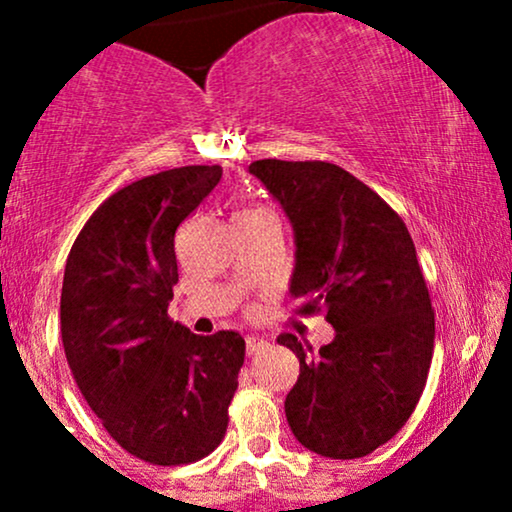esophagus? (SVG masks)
<instances>
[{"label": "esophagus", "instance_id": "34e87169", "mask_svg": "<svg viewBox=\"0 0 512 512\" xmlns=\"http://www.w3.org/2000/svg\"><path fill=\"white\" fill-rule=\"evenodd\" d=\"M267 346H269V344L264 342V339L255 337V334H248V337H245V351H248V356L260 354V351L267 349Z\"/></svg>", "mask_w": 512, "mask_h": 512}]
</instances>
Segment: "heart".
Returning a JSON list of instances; mask_svg holds the SVG:
<instances>
[{
	"label": "heart",
	"mask_w": 512,
	"mask_h": 512,
	"mask_svg": "<svg viewBox=\"0 0 512 512\" xmlns=\"http://www.w3.org/2000/svg\"><path fill=\"white\" fill-rule=\"evenodd\" d=\"M260 211H262V209H248V211H240L238 216H245V214H260Z\"/></svg>",
	"instance_id": "obj_1"
}]
</instances>
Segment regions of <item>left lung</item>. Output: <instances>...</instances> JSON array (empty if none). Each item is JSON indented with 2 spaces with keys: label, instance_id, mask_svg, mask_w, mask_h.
<instances>
[{
  "label": "left lung",
  "instance_id": "1",
  "mask_svg": "<svg viewBox=\"0 0 512 512\" xmlns=\"http://www.w3.org/2000/svg\"><path fill=\"white\" fill-rule=\"evenodd\" d=\"M289 216L296 243L291 296L298 313H325L330 344L279 334L301 361L284 409L303 448L354 460L409 421L433 358V317L414 240L397 211L325 161L250 163Z\"/></svg>",
  "mask_w": 512,
  "mask_h": 512
}]
</instances>
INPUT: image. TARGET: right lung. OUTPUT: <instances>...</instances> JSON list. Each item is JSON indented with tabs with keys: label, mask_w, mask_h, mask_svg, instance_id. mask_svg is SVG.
<instances>
[{
	"label": "right lung",
	"mask_w": 512,
	"mask_h": 512,
	"mask_svg": "<svg viewBox=\"0 0 512 512\" xmlns=\"http://www.w3.org/2000/svg\"><path fill=\"white\" fill-rule=\"evenodd\" d=\"M221 166H185L122 187L93 211L67 257L62 344L81 395L139 460L175 467L226 436L245 339L192 334L168 317L175 231L219 185Z\"/></svg>",
	"instance_id": "obj_1"
}]
</instances>
